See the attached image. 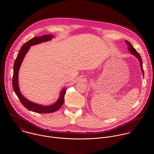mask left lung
Returning <instances> with one entry per match:
<instances>
[{"mask_svg":"<svg viewBox=\"0 0 154 154\" xmlns=\"http://www.w3.org/2000/svg\"><path fill=\"white\" fill-rule=\"evenodd\" d=\"M126 43L127 45H128V49L129 50L130 52L132 54H133L134 56H135L137 58H138L139 62H140V66H141V70H142V72L143 74L144 75V70H143V62H142V59H141V57L140 56V55L137 52L135 48L132 46V45L127 41H126Z\"/></svg>","mask_w":154,"mask_h":154,"instance_id":"8db88e82","label":"left lung"}]
</instances>
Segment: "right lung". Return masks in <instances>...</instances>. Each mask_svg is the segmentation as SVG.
<instances>
[{"label": "right lung", "mask_w": 154, "mask_h": 154, "mask_svg": "<svg viewBox=\"0 0 154 154\" xmlns=\"http://www.w3.org/2000/svg\"><path fill=\"white\" fill-rule=\"evenodd\" d=\"M52 38H54L52 35L47 34L38 37L36 36L28 41L21 48V49L18 52V55L16 57L13 66V75L12 80V85L13 90L16 93L22 105H23L25 108H26L29 110L39 113H53L59 109L64 102V95L66 94V89H63L61 91L60 97L54 104L49 106H44L42 105L36 104L32 102L29 101V100H27L20 92L18 87V71L21 63L24 58V56L27 53L31 46L50 41L52 39Z\"/></svg>", "instance_id": "obj_1"}]
</instances>
